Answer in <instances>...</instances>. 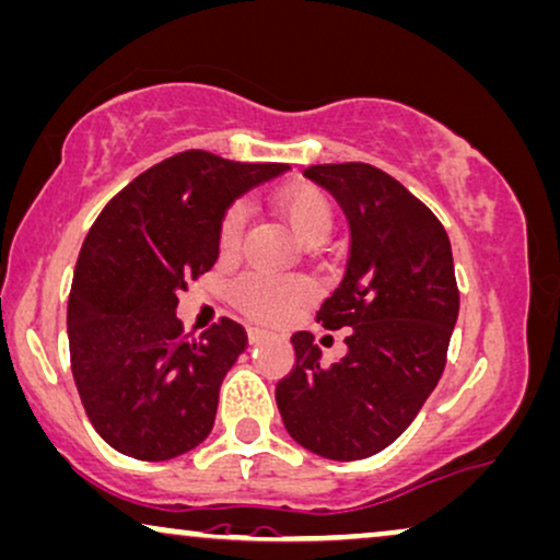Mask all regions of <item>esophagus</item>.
Segmentation results:
<instances>
[{
  "label": "esophagus",
  "mask_w": 560,
  "mask_h": 560,
  "mask_svg": "<svg viewBox=\"0 0 560 560\" xmlns=\"http://www.w3.org/2000/svg\"><path fill=\"white\" fill-rule=\"evenodd\" d=\"M269 332H264V329H256V327H248V345H261L264 340H269Z\"/></svg>",
  "instance_id": "34e87169"
}]
</instances>
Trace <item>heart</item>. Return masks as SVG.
<instances>
[{
	"instance_id": "obj_1",
	"label": "heart",
	"mask_w": 560,
	"mask_h": 560,
	"mask_svg": "<svg viewBox=\"0 0 560 560\" xmlns=\"http://www.w3.org/2000/svg\"><path fill=\"white\" fill-rule=\"evenodd\" d=\"M273 208L302 246H319L332 231V205L327 195L312 185H291L273 195ZM246 212L231 208L220 223V250L235 254L241 246ZM312 296V287L304 279H271L264 273H248L233 287V304L243 314L258 322H277L296 304Z\"/></svg>"
}]
</instances>
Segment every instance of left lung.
Segmentation results:
<instances>
[{
  "instance_id": "1",
  "label": "left lung",
  "mask_w": 560,
  "mask_h": 560,
  "mask_svg": "<svg viewBox=\"0 0 560 560\" xmlns=\"http://www.w3.org/2000/svg\"><path fill=\"white\" fill-rule=\"evenodd\" d=\"M304 177L350 223L348 269L317 312L325 329H350L348 352L325 365L314 337L296 332L277 406L296 444L355 462L404 434L444 373L459 314L452 243L434 212L383 170L314 164Z\"/></svg>"
}]
</instances>
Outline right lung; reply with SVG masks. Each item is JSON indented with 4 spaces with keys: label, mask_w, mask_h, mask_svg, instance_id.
<instances>
[{
    "label": "right lung",
    "mask_w": 560,
    "mask_h": 560,
    "mask_svg": "<svg viewBox=\"0 0 560 560\" xmlns=\"http://www.w3.org/2000/svg\"><path fill=\"white\" fill-rule=\"evenodd\" d=\"M287 170L190 149L141 172L85 235L68 299L70 368L116 452L164 462L210 434L246 329L223 317L192 337L177 294L218 261L225 210Z\"/></svg>",
    "instance_id": "1"
}]
</instances>
